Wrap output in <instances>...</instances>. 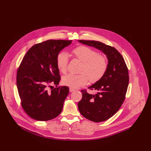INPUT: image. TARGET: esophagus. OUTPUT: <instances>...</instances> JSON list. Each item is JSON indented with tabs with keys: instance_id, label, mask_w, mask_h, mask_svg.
I'll return each instance as SVG.
<instances>
[{
	"instance_id": "obj_1",
	"label": "esophagus",
	"mask_w": 151,
	"mask_h": 151,
	"mask_svg": "<svg viewBox=\"0 0 151 151\" xmlns=\"http://www.w3.org/2000/svg\"><path fill=\"white\" fill-rule=\"evenodd\" d=\"M75 91V90L73 89V88H69V91H70V92H73V91Z\"/></svg>"
}]
</instances>
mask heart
I'll list each match as a JSON object with an SVG mask.
<instances>
[{"mask_svg":"<svg viewBox=\"0 0 151 151\" xmlns=\"http://www.w3.org/2000/svg\"><path fill=\"white\" fill-rule=\"evenodd\" d=\"M76 58L82 62L79 75L68 74L62 78L63 85L72 88H77L87 83L88 78L92 83L99 81L104 76L107 69V61L104 56L88 47L79 46L73 50ZM69 56L64 52H60L56 57V65L60 72L66 73Z\"/></svg>","mask_w":151,"mask_h":151,"instance_id":"b5f03b06","label":"heart"}]
</instances>
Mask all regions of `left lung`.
Masks as SVG:
<instances>
[{
	"label": "left lung",
	"mask_w": 151,
	"mask_h": 151,
	"mask_svg": "<svg viewBox=\"0 0 151 151\" xmlns=\"http://www.w3.org/2000/svg\"><path fill=\"white\" fill-rule=\"evenodd\" d=\"M78 42L98 49L107 59L105 74L88 87L96 90V94H89L82 90V98L78 103V110L84 117L95 122H101L112 117L123 104L129 82L128 69L123 56L115 48L99 41Z\"/></svg>",
	"instance_id": "8db88e82"
}]
</instances>
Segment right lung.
Instances as JSON below:
<instances>
[{
	"label": "right lung",
	"mask_w": 151,
	"mask_h": 151,
	"mask_svg": "<svg viewBox=\"0 0 151 151\" xmlns=\"http://www.w3.org/2000/svg\"><path fill=\"white\" fill-rule=\"evenodd\" d=\"M72 40H48L28 50L17 71V84L21 105L29 116L39 121L58 117L69 93L68 87L55 88L48 91L51 83L60 81L56 57Z\"/></svg>",
	"instance_id": "obj_1"
}]
</instances>
